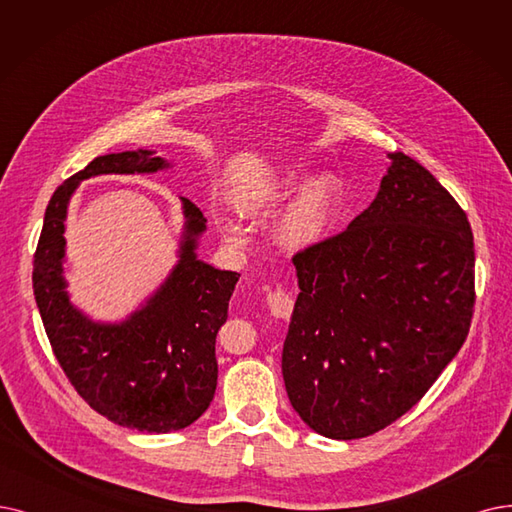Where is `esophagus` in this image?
Listing matches in <instances>:
<instances>
[{
  "instance_id": "esophagus-1",
  "label": "esophagus",
  "mask_w": 512,
  "mask_h": 512,
  "mask_svg": "<svg viewBox=\"0 0 512 512\" xmlns=\"http://www.w3.org/2000/svg\"><path fill=\"white\" fill-rule=\"evenodd\" d=\"M267 304H269L271 315L277 317V319H290V315L294 311L292 296L285 292V290H281V288H277V290L267 294Z\"/></svg>"
}]
</instances>
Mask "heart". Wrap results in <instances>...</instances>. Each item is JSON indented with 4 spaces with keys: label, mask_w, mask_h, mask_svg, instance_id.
I'll list each match as a JSON object with an SVG mask.
<instances>
[{
    "label": "heart",
    "mask_w": 512,
    "mask_h": 512,
    "mask_svg": "<svg viewBox=\"0 0 512 512\" xmlns=\"http://www.w3.org/2000/svg\"><path fill=\"white\" fill-rule=\"evenodd\" d=\"M294 195L296 199L277 222L275 237L281 248L290 252L317 248L332 237L342 210V182L332 172H321L309 180L306 170L290 168L273 180L250 187L239 197L237 210L243 218L258 220ZM224 231L235 243L245 241L237 224H229Z\"/></svg>",
    "instance_id": "1"
}]
</instances>
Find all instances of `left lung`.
<instances>
[{
  "mask_svg": "<svg viewBox=\"0 0 512 512\" xmlns=\"http://www.w3.org/2000/svg\"><path fill=\"white\" fill-rule=\"evenodd\" d=\"M349 229L298 252L300 294L283 342L290 403L315 433H378L424 397L468 336L475 248L468 218L410 155Z\"/></svg>",
  "mask_w": 512,
  "mask_h": 512,
  "instance_id": "8db88e82",
  "label": "left lung"
}]
</instances>
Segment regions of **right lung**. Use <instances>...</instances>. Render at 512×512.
Wrapping results in <instances>:
<instances>
[{"instance_id":"add662e5","label":"right lung","mask_w":512,"mask_h":512,"mask_svg":"<svg viewBox=\"0 0 512 512\" xmlns=\"http://www.w3.org/2000/svg\"><path fill=\"white\" fill-rule=\"evenodd\" d=\"M172 163L155 151L100 155L60 185L46 208L33 260V294L54 355L92 410L140 433H172L208 410L218 380L216 334L239 273L197 258L208 220L182 203L178 260L159 288L121 321H96L71 302L65 277L67 212L81 180L155 174Z\"/></svg>"}]
</instances>
